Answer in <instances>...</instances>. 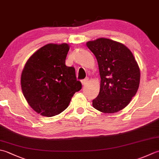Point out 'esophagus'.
Here are the masks:
<instances>
[{"label": "esophagus", "instance_id": "esophagus-1", "mask_svg": "<svg viewBox=\"0 0 159 159\" xmlns=\"http://www.w3.org/2000/svg\"><path fill=\"white\" fill-rule=\"evenodd\" d=\"M88 81H89V79H85L82 80H81L82 85H85L86 84H87V83H88Z\"/></svg>", "mask_w": 159, "mask_h": 159}]
</instances>
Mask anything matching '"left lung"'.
<instances>
[{
	"mask_svg": "<svg viewBox=\"0 0 159 159\" xmlns=\"http://www.w3.org/2000/svg\"><path fill=\"white\" fill-rule=\"evenodd\" d=\"M86 45L96 57L101 78L93 108L104 113L122 110L139 86L140 70L135 58L124 44L110 39L98 38Z\"/></svg>",
	"mask_w": 159,
	"mask_h": 159,
	"instance_id": "obj_1",
	"label": "left lung"
}]
</instances>
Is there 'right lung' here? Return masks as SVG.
<instances>
[{"label": "right lung", "instance_id": "1", "mask_svg": "<svg viewBox=\"0 0 159 159\" xmlns=\"http://www.w3.org/2000/svg\"><path fill=\"white\" fill-rule=\"evenodd\" d=\"M67 43H48L29 57L21 74V88L35 112L52 117L68 107L74 94L82 88L75 69L66 66Z\"/></svg>", "mask_w": 159, "mask_h": 159}]
</instances>
